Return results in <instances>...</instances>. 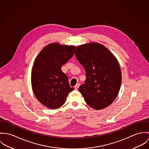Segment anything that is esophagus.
Returning <instances> with one entry per match:
<instances>
[{
  "label": "esophagus",
  "mask_w": 149,
  "mask_h": 149,
  "mask_svg": "<svg viewBox=\"0 0 149 149\" xmlns=\"http://www.w3.org/2000/svg\"><path fill=\"white\" fill-rule=\"evenodd\" d=\"M79 86H80V84H79V83H77V84L74 86V88H75V90H77V89L78 88V87H79Z\"/></svg>",
  "instance_id": "obj_1"
}]
</instances>
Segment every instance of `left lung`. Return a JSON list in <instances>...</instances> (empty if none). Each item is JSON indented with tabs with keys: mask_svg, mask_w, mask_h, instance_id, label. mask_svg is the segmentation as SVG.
Here are the masks:
<instances>
[{
	"mask_svg": "<svg viewBox=\"0 0 149 149\" xmlns=\"http://www.w3.org/2000/svg\"><path fill=\"white\" fill-rule=\"evenodd\" d=\"M75 56L86 71L84 83L78 88L86 103L95 110L110 106L121 85L119 63L113 53L95 42L78 46Z\"/></svg>",
	"mask_w": 149,
	"mask_h": 149,
	"instance_id": "1",
	"label": "left lung"
}]
</instances>
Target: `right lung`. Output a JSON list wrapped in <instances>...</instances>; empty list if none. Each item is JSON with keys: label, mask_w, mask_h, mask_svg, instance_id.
<instances>
[{"label": "right lung", "mask_w": 149, "mask_h": 149, "mask_svg": "<svg viewBox=\"0 0 149 149\" xmlns=\"http://www.w3.org/2000/svg\"><path fill=\"white\" fill-rule=\"evenodd\" d=\"M75 46L52 43L36 56L31 72V86L36 99L46 107L56 109L74 90L61 67L73 56Z\"/></svg>", "instance_id": "right-lung-1"}]
</instances>
